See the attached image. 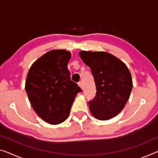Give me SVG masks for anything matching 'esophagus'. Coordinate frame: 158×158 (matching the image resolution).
<instances>
[{"label": "esophagus", "mask_w": 158, "mask_h": 158, "mask_svg": "<svg viewBox=\"0 0 158 158\" xmlns=\"http://www.w3.org/2000/svg\"><path fill=\"white\" fill-rule=\"evenodd\" d=\"M78 85H79V86L81 87V89H83V84H82V82L81 81L78 82Z\"/></svg>", "instance_id": "esophagus-1"}]
</instances>
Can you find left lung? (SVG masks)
Returning a JSON list of instances; mask_svg holds the SVG:
<instances>
[{"label":"left lung","mask_w":158,"mask_h":158,"mask_svg":"<svg viewBox=\"0 0 158 158\" xmlns=\"http://www.w3.org/2000/svg\"><path fill=\"white\" fill-rule=\"evenodd\" d=\"M90 68L97 89L89 102L90 112L98 120H109L118 115L130 98L133 87L131 74L124 63L106 52H79Z\"/></svg>","instance_id":"obj_1"}]
</instances>
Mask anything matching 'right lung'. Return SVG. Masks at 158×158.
I'll use <instances>...</instances> for the list:
<instances>
[{"label": "right lung", "instance_id": "add662e5", "mask_svg": "<svg viewBox=\"0 0 158 158\" xmlns=\"http://www.w3.org/2000/svg\"><path fill=\"white\" fill-rule=\"evenodd\" d=\"M71 53L53 49L31 65L25 91L34 111L45 122L56 125L68 118L77 94L82 91L71 81L68 64Z\"/></svg>", "mask_w": 158, "mask_h": 158}]
</instances>
